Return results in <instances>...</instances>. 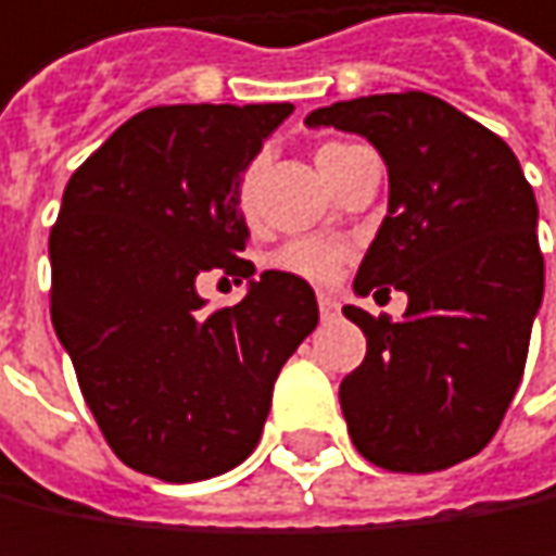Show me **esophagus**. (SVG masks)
Masks as SVG:
<instances>
[{
    "label": "esophagus",
    "mask_w": 556,
    "mask_h": 556,
    "mask_svg": "<svg viewBox=\"0 0 556 556\" xmlns=\"http://www.w3.org/2000/svg\"><path fill=\"white\" fill-rule=\"evenodd\" d=\"M317 307H320V317H324V320H333V317L340 314V304H337V298H330V294H317Z\"/></svg>",
    "instance_id": "34e87169"
}]
</instances>
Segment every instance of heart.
I'll list each match as a JSON object with an SVG mask.
<instances>
[{
	"instance_id": "obj_1",
	"label": "heart",
	"mask_w": 556,
	"mask_h": 556,
	"mask_svg": "<svg viewBox=\"0 0 556 556\" xmlns=\"http://www.w3.org/2000/svg\"><path fill=\"white\" fill-rule=\"evenodd\" d=\"M353 144L346 141H327L317 148V164L320 170L327 174ZM255 180H258V164H249L236 184V206L252 216L255 210ZM346 255L350 249L337 239H327V236H301V239H291L285 242L275 255H271V268L275 271H285L291 278H301V281H311V285H330L343 265H346Z\"/></svg>"
}]
</instances>
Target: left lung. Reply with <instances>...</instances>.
Returning a JSON list of instances; mask_svg holds the SVG:
<instances>
[{
  "label": "left lung",
  "mask_w": 556,
  "mask_h": 556,
  "mask_svg": "<svg viewBox=\"0 0 556 556\" xmlns=\"http://www.w3.org/2000/svg\"><path fill=\"white\" fill-rule=\"evenodd\" d=\"M307 126L366 136L389 167V216L359 294L405 291L402 324L363 307L366 359L340 386L356 450L392 472H437L476 456L525 372L544 298L538 203L511 148L420 93H379L314 110Z\"/></svg>",
  "instance_id": "left-lung-1"
}]
</instances>
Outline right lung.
I'll return each mask as SVG.
<instances>
[{
  "mask_svg": "<svg viewBox=\"0 0 556 556\" xmlns=\"http://www.w3.org/2000/svg\"><path fill=\"white\" fill-rule=\"evenodd\" d=\"M291 103L151 106L67 180L51 226V324L113 453L144 476L197 482L258 443L271 389L317 327L307 281L262 271L236 307L197 281L249 278L236 184Z\"/></svg>",
  "mask_w": 556,
  "mask_h": 556,
  "instance_id": "add662e5",
  "label": "right lung"
}]
</instances>
